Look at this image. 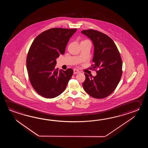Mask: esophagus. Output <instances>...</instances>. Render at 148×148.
Instances as JSON below:
<instances>
[{"instance_id":"obj_1","label":"esophagus","mask_w":148,"mask_h":148,"mask_svg":"<svg viewBox=\"0 0 148 148\" xmlns=\"http://www.w3.org/2000/svg\"><path fill=\"white\" fill-rule=\"evenodd\" d=\"M80 73V71H79L78 70L76 69H73V73L74 74H77V73Z\"/></svg>"}]
</instances>
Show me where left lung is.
<instances>
[{
    "instance_id": "8db88e82",
    "label": "left lung",
    "mask_w": 148,
    "mask_h": 148,
    "mask_svg": "<svg viewBox=\"0 0 148 148\" xmlns=\"http://www.w3.org/2000/svg\"><path fill=\"white\" fill-rule=\"evenodd\" d=\"M89 38L94 47L92 65L97 69L93 77L85 73L82 83L85 91L95 98H104L116 88L122 74V61L120 52L112 38L104 33L93 29L82 31Z\"/></svg>"
}]
</instances>
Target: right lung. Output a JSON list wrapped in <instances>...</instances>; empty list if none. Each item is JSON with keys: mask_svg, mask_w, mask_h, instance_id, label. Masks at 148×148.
<instances>
[{"mask_svg": "<svg viewBox=\"0 0 148 148\" xmlns=\"http://www.w3.org/2000/svg\"><path fill=\"white\" fill-rule=\"evenodd\" d=\"M77 29L54 28L38 35L28 51L26 67L32 86L47 98L58 96L66 88L73 71L56 69L57 58L64 53L70 38Z\"/></svg>", "mask_w": 148, "mask_h": 148, "instance_id": "1", "label": "right lung"}]
</instances>
